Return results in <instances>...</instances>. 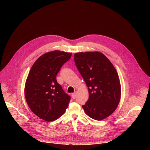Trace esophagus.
<instances>
[{"mask_svg": "<svg viewBox=\"0 0 150 150\" xmlns=\"http://www.w3.org/2000/svg\"><path fill=\"white\" fill-rule=\"evenodd\" d=\"M75 97H76V93H73V94H72V98L73 99H75Z\"/></svg>", "mask_w": 150, "mask_h": 150, "instance_id": "obj_1", "label": "esophagus"}]
</instances>
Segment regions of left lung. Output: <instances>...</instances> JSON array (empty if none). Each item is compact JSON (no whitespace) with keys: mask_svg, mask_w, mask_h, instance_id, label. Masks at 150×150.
<instances>
[{"mask_svg":"<svg viewBox=\"0 0 150 150\" xmlns=\"http://www.w3.org/2000/svg\"><path fill=\"white\" fill-rule=\"evenodd\" d=\"M74 60L88 89V100L82 105L85 113L97 120L109 117L116 109L121 96L115 68L99 52L76 53Z\"/></svg>","mask_w":150,"mask_h":150,"instance_id":"obj_1","label":"left lung"}]
</instances>
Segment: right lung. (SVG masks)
<instances>
[{
	"label": "right lung",
	"instance_id": "1",
	"mask_svg": "<svg viewBox=\"0 0 150 150\" xmlns=\"http://www.w3.org/2000/svg\"><path fill=\"white\" fill-rule=\"evenodd\" d=\"M72 53L54 50L38 57L32 66L25 85V97L31 110L40 119L54 121L63 115L71 97L57 83L56 75Z\"/></svg>",
	"mask_w": 150,
	"mask_h": 150
}]
</instances>
